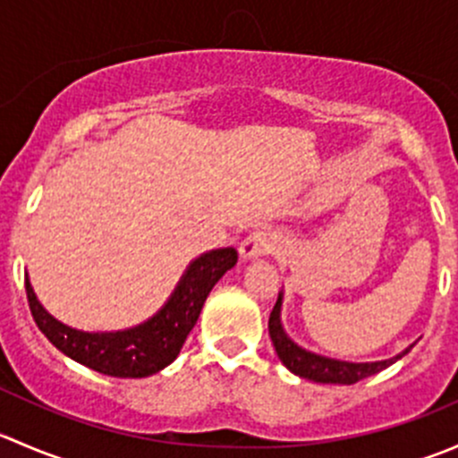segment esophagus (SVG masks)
<instances>
[{"instance_id": "1", "label": "esophagus", "mask_w": 458, "mask_h": 458, "mask_svg": "<svg viewBox=\"0 0 458 458\" xmlns=\"http://www.w3.org/2000/svg\"><path fill=\"white\" fill-rule=\"evenodd\" d=\"M276 248V234L270 230H259V233L248 234L239 246V255L243 261H252V259L270 255Z\"/></svg>"}]
</instances>
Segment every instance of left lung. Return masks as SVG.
I'll use <instances>...</instances> for the list:
<instances>
[{"label": "left lung", "instance_id": "obj_1", "mask_svg": "<svg viewBox=\"0 0 458 458\" xmlns=\"http://www.w3.org/2000/svg\"><path fill=\"white\" fill-rule=\"evenodd\" d=\"M281 306H284V293H279L275 308L270 312V321H267V330H270L272 345H275L276 354H279L281 363L288 368L290 372L297 374V377L308 378V381L315 383H339V386H352V383L361 381V378L372 377V374L386 370L392 363L399 361L401 357L410 352L414 348L412 345L399 352L396 357L383 359V361H368V363H352V361H341V359L323 357V354L310 352V350L301 348L299 344H294L288 336V332L284 330V323H281Z\"/></svg>", "mask_w": 458, "mask_h": 458}]
</instances>
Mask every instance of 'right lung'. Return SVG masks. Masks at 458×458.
Returning a JSON list of instances; mask_svg holds the SVG:
<instances>
[{"instance_id":"1","label":"right lung","mask_w":458,"mask_h":458,"mask_svg":"<svg viewBox=\"0 0 458 458\" xmlns=\"http://www.w3.org/2000/svg\"><path fill=\"white\" fill-rule=\"evenodd\" d=\"M237 250L216 248L192 259L168 301L148 321L114 332H84L66 326L46 310L26 276V294L37 327L46 339L90 370L119 378H143L164 370L182 352L195 327L208 294L216 281L234 267Z\"/></svg>"}]
</instances>
